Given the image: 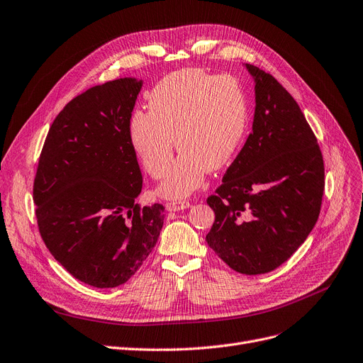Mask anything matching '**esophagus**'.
<instances>
[{
    "label": "esophagus",
    "mask_w": 363,
    "mask_h": 363,
    "mask_svg": "<svg viewBox=\"0 0 363 363\" xmlns=\"http://www.w3.org/2000/svg\"><path fill=\"white\" fill-rule=\"evenodd\" d=\"M190 208V201L186 200H175V201H169L166 203V209L167 211H182V209H186Z\"/></svg>",
    "instance_id": "esophagus-1"
}]
</instances>
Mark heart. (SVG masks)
I'll return each instance as SVG.
<instances>
[{"instance_id":"obj_1","label":"heart","mask_w":363,"mask_h":363,"mask_svg":"<svg viewBox=\"0 0 363 363\" xmlns=\"http://www.w3.org/2000/svg\"><path fill=\"white\" fill-rule=\"evenodd\" d=\"M246 123L247 99L234 77L186 68L154 86L148 113L135 111L129 120V140L154 179L166 175L177 143L183 152L168 168L160 194L184 197L197 190L206 172H218L231 162Z\"/></svg>"}]
</instances>
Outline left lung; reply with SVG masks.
<instances>
[{"label": "left lung", "mask_w": 363, "mask_h": 363, "mask_svg": "<svg viewBox=\"0 0 363 363\" xmlns=\"http://www.w3.org/2000/svg\"><path fill=\"white\" fill-rule=\"evenodd\" d=\"M255 80L252 132L208 204V245L233 270L264 274L288 261L319 218L325 190L320 147L295 99L276 78Z\"/></svg>", "instance_id": "8db88e82"}]
</instances>
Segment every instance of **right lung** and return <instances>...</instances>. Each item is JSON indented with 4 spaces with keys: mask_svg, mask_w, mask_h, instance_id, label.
<instances>
[{
    "mask_svg": "<svg viewBox=\"0 0 363 363\" xmlns=\"http://www.w3.org/2000/svg\"><path fill=\"white\" fill-rule=\"evenodd\" d=\"M143 82L120 78L78 94L45 136L33 197L55 259L94 288L128 281L159 239L164 208L135 203L143 190L129 120Z\"/></svg>",
    "mask_w": 363,
    "mask_h": 363,
    "instance_id": "1",
    "label": "right lung"
}]
</instances>
